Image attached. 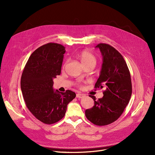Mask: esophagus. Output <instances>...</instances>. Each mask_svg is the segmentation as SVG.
<instances>
[{"label":"esophagus","mask_w":155,"mask_h":155,"mask_svg":"<svg viewBox=\"0 0 155 155\" xmlns=\"http://www.w3.org/2000/svg\"><path fill=\"white\" fill-rule=\"evenodd\" d=\"M83 97H85V95L83 94H81V93H78L76 94V97L78 98H82Z\"/></svg>","instance_id":"1"}]
</instances>
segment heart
<instances>
[{
  "mask_svg": "<svg viewBox=\"0 0 155 155\" xmlns=\"http://www.w3.org/2000/svg\"><path fill=\"white\" fill-rule=\"evenodd\" d=\"M78 58L80 59L83 66L88 64H95L96 63V58L95 55L90 51L83 50L78 54ZM66 64V63H65Z\"/></svg>",
  "mask_w": 155,
  "mask_h": 155,
  "instance_id": "obj_1",
  "label": "heart"
}]
</instances>
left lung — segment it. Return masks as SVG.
I'll return each mask as SVG.
<instances>
[{
    "instance_id": "8db88e82",
    "label": "left lung",
    "mask_w": 155,
    "mask_h": 155,
    "mask_svg": "<svg viewBox=\"0 0 155 155\" xmlns=\"http://www.w3.org/2000/svg\"><path fill=\"white\" fill-rule=\"evenodd\" d=\"M103 57L100 77L95 88L105 87L104 96L94 101V105L85 110L87 118L96 125H107L118 120L128 105L132 94V83L127 65L123 56L110 45L100 43Z\"/></svg>"
}]
</instances>
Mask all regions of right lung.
<instances>
[{
	"instance_id": "right-lung-1",
	"label": "right lung",
	"mask_w": 155,
	"mask_h": 155,
	"mask_svg": "<svg viewBox=\"0 0 155 155\" xmlns=\"http://www.w3.org/2000/svg\"><path fill=\"white\" fill-rule=\"evenodd\" d=\"M65 48L60 44L48 43L31 54L21 79L23 97L28 109L46 124H53L65 115L67 105L76 93L67 90L55 91L53 79L60 75Z\"/></svg>"
}]
</instances>
